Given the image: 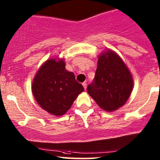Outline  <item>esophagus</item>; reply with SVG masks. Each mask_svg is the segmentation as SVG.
I'll use <instances>...</instances> for the list:
<instances>
[{"label":"esophagus","instance_id":"esophagus-1","mask_svg":"<svg viewBox=\"0 0 160 160\" xmlns=\"http://www.w3.org/2000/svg\"><path fill=\"white\" fill-rule=\"evenodd\" d=\"M82 85H83L84 90L87 89V83H86V82H83V83H82Z\"/></svg>","mask_w":160,"mask_h":160}]
</instances>
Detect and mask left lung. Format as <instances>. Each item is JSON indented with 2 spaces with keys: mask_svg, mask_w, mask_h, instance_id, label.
<instances>
[{
  "mask_svg": "<svg viewBox=\"0 0 160 160\" xmlns=\"http://www.w3.org/2000/svg\"><path fill=\"white\" fill-rule=\"evenodd\" d=\"M132 87L127 66L118 54L108 50L99 56L94 78L87 91L100 108L112 112L125 104Z\"/></svg>",
  "mask_w": 160,
  "mask_h": 160,
  "instance_id": "8db88e82",
  "label": "left lung"
}]
</instances>
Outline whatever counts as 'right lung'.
I'll list each match as a JSON object with an SVG mask.
<instances>
[{
    "label": "right lung",
    "mask_w": 160,
    "mask_h": 160,
    "mask_svg": "<svg viewBox=\"0 0 160 160\" xmlns=\"http://www.w3.org/2000/svg\"><path fill=\"white\" fill-rule=\"evenodd\" d=\"M83 91V86L76 80L74 73L65 69L63 60L47 61L32 84L33 97L41 108L56 116L64 114Z\"/></svg>",
    "instance_id": "add662e5"
}]
</instances>
